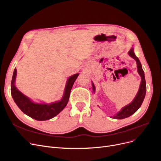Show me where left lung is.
Masks as SVG:
<instances>
[{
  "instance_id": "left-lung-1",
  "label": "left lung",
  "mask_w": 161,
  "mask_h": 161,
  "mask_svg": "<svg viewBox=\"0 0 161 161\" xmlns=\"http://www.w3.org/2000/svg\"><path fill=\"white\" fill-rule=\"evenodd\" d=\"M128 54L130 56H131L132 58H134L137 63V72H138L139 75H140L142 78V82L140 84V86L138 92H137L136 97L133 100L132 102H131L130 104L125 106V108H122L121 111H120L116 115H114L113 118L115 119H123L126 117H128L132 114H134L137 109H138L140 106L142 105L143 101L144 99L145 93H146V82H145V76H144V72L142 67V64L140 59L136 57L135 55L134 48H132L128 52ZM92 88L94 92L95 91V87L94 84L92 82Z\"/></svg>"
}]
</instances>
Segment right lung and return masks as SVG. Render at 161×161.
Returning a JSON list of instances; mask_svg holds the SVG:
<instances>
[{"label":"right lung","instance_id":"add662e5","mask_svg":"<svg viewBox=\"0 0 161 161\" xmlns=\"http://www.w3.org/2000/svg\"><path fill=\"white\" fill-rule=\"evenodd\" d=\"M17 74L15 69L11 82V94L18 108L29 117L37 120H47L56 117L67 105L71 90L75 80L79 76L76 73L68 79L65 89V93L59 102L50 104L36 103L33 102L30 99L23 94L15 86V80Z\"/></svg>","mask_w":161,"mask_h":161}]
</instances>
